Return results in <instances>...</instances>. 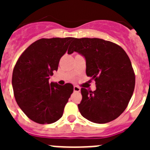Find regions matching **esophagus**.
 Segmentation results:
<instances>
[{"instance_id": "34e87169", "label": "esophagus", "mask_w": 150, "mask_h": 150, "mask_svg": "<svg viewBox=\"0 0 150 150\" xmlns=\"http://www.w3.org/2000/svg\"><path fill=\"white\" fill-rule=\"evenodd\" d=\"M74 91H75V92H79V91H80V88H79V86H74Z\"/></svg>"}]
</instances>
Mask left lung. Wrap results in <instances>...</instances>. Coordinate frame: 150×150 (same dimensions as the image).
Masks as SVG:
<instances>
[{
	"mask_svg": "<svg viewBox=\"0 0 150 150\" xmlns=\"http://www.w3.org/2000/svg\"><path fill=\"white\" fill-rule=\"evenodd\" d=\"M85 57L86 75L94 79L96 90L81 88L78 108L82 116L95 123L116 120L126 109L133 95L135 75L129 57L121 46L99 38H75L67 53Z\"/></svg>",
	"mask_w": 150,
	"mask_h": 150,
	"instance_id": "left-lung-1",
	"label": "left lung"
}]
</instances>
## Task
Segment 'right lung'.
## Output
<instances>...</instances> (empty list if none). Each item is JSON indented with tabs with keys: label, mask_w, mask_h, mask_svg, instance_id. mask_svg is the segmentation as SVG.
I'll return each instance as SVG.
<instances>
[{
	"label": "right lung",
	"mask_w": 150,
	"mask_h": 150,
	"mask_svg": "<svg viewBox=\"0 0 150 150\" xmlns=\"http://www.w3.org/2000/svg\"><path fill=\"white\" fill-rule=\"evenodd\" d=\"M72 40H38L22 52L14 67L12 77L14 97L24 113L35 122L51 124L58 121L74 91L71 83L60 86L49 82Z\"/></svg>",
	"instance_id": "obj_1"
}]
</instances>
